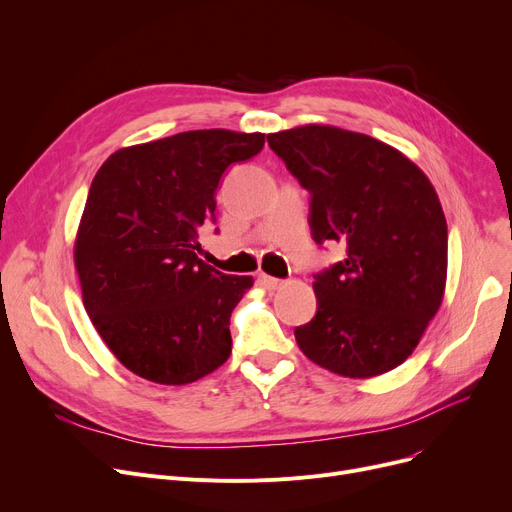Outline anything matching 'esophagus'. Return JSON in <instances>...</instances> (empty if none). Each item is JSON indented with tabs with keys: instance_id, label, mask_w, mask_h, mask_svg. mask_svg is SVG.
Instances as JSON below:
<instances>
[{
	"instance_id": "esophagus-1",
	"label": "esophagus",
	"mask_w": 512,
	"mask_h": 512,
	"mask_svg": "<svg viewBox=\"0 0 512 512\" xmlns=\"http://www.w3.org/2000/svg\"><path fill=\"white\" fill-rule=\"evenodd\" d=\"M259 282H261V286H265L267 290H278V288L284 284L282 280L272 278V276H267V274H261V276H259Z\"/></svg>"
}]
</instances>
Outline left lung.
Listing matches in <instances>:
<instances>
[{
  "label": "left lung",
  "mask_w": 512,
  "mask_h": 512,
  "mask_svg": "<svg viewBox=\"0 0 512 512\" xmlns=\"http://www.w3.org/2000/svg\"><path fill=\"white\" fill-rule=\"evenodd\" d=\"M309 191L317 245L344 259L315 274L317 313L294 330L301 351L344 378H373L415 351L444 297L448 228L432 182L367 134L307 124L267 134Z\"/></svg>",
  "instance_id": "obj_1"
}]
</instances>
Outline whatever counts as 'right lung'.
Returning <instances> with one entry per match:
<instances>
[{
    "instance_id": "add662e5",
    "label": "right lung",
    "mask_w": 512,
    "mask_h": 512,
    "mask_svg": "<svg viewBox=\"0 0 512 512\" xmlns=\"http://www.w3.org/2000/svg\"><path fill=\"white\" fill-rule=\"evenodd\" d=\"M263 143L188 130L112 153L91 182L74 242L83 303L116 359L149 382H197L232 353L230 315L253 278L213 270L197 238L215 222L222 174Z\"/></svg>"
}]
</instances>
